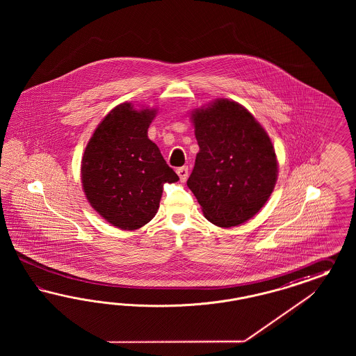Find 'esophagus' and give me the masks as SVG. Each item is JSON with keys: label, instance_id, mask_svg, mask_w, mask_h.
Masks as SVG:
<instances>
[{"label": "esophagus", "instance_id": "obj_1", "mask_svg": "<svg viewBox=\"0 0 356 356\" xmlns=\"http://www.w3.org/2000/svg\"><path fill=\"white\" fill-rule=\"evenodd\" d=\"M176 172L179 175L181 183H185L186 179H188V175H189V172H188V167H180V168L176 170Z\"/></svg>", "mask_w": 356, "mask_h": 356}]
</instances>
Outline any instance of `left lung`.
I'll return each mask as SVG.
<instances>
[{
	"instance_id": "left-lung-1",
	"label": "left lung",
	"mask_w": 356,
	"mask_h": 356,
	"mask_svg": "<svg viewBox=\"0 0 356 356\" xmlns=\"http://www.w3.org/2000/svg\"><path fill=\"white\" fill-rule=\"evenodd\" d=\"M200 151L188 186L207 220L235 227L256 216L278 176L275 150L257 120L234 100L216 99L192 112Z\"/></svg>"
}]
</instances>
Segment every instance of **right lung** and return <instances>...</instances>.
I'll return each instance as SVG.
<instances>
[{"mask_svg":"<svg viewBox=\"0 0 356 356\" xmlns=\"http://www.w3.org/2000/svg\"><path fill=\"white\" fill-rule=\"evenodd\" d=\"M155 109L131 103L113 108L97 125L82 158L81 177L87 201L108 223L137 229L155 216L163 184L179 176L149 140Z\"/></svg>","mask_w":356,"mask_h":356,"instance_id":"1","label":"right lung"}]
</instances>
